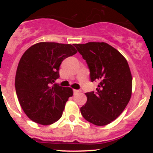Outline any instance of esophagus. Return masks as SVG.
<instances>
[{
  "instance_id": "esophagus-1",
  "label": "esophagus",
  "mask_w": 153,
  "mask_h": 153,
  "mask_svg": "<svg viewBox=\"0 0 153 153\" xmlns=\"http://www.w3.org/2000/svg\"><path fill=\"white\" fill-rule=\"evenodd\" d=\"M79 92H80V90H76V89H74V90H73V93H74V94H78Z\"/></svg>"
}]
</instances>
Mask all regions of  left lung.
Wrapping results in <instances>:
<instances>
[{
    "label": "left lung",
    "instance_id": "left-lung-1",
    "mask_svg": "<svg viewBox=\"0 0 153 153\" xmlns=\"http://www.w3.org/2000/svg\"><path fill=\"white\" fill-rule=\"evenodd\" d=\"M86 61L91 81L98 80L96 92L86 93L87 102L80 108L82 117L97 126L115 120L129 103L132 77L127 59L105 42L74 44Z\"/></svg>",
    "mask_w": 153,
    "mask_h": 153
}]
</instances>
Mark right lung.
Listing matches in <instances>:
<instances>
[{"label":"right lung","mask_w":153,"mask_h":153,"mask_svg":"<svg viewBox=\"0 0 153 153\" xmlns=\"http://www.w3.org/2000/svg\"><path fill=\"white\" fill-rule=\"evenodd\" d=\"M76 53L72 45L43 42L22 55L16 73V92L23 111L33 122L50 125L61 118L73 91L53 82L59 77L63 59Z\"/></svg>","instance_id":"add662e5"}]
</instances>
